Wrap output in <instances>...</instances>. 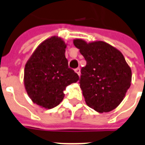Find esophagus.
<instances>
[{
  "mask_svg": "<svg viewBox=\"0 0 145 145\" xmlns=\"http://www.w3.org/2000/svg\"><path fill=\"white\" fill-rule=\"evenodd\" d=\"M74 71H75V72H76V74L79 75V76L80 75V68H77V69H75Z\"/></svg>",
  "mask_w": 145,
  "mask_h": 145,
  "instance_id": "34e87169",
  "label": "esophagus"
}]
</instances>
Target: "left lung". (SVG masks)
Listing matches in <instances>:
<instances>
[{"label":"left lung","instance_id":"8db88e82","mask_svg":"<svg viewBox=\"0 0 145 145\" xmlns=\"http://www.w3.org/2000/svg\"><path fill=\"white\" fill-rule=\"evenodd\" d=\"M74 44L86 61L79 82L86 104L101 113L113 110L131 85V69L123 54L101 41L87 43L77 39Z\"/></svg>","mask_w":145,"mask_h":145}]
</instances>
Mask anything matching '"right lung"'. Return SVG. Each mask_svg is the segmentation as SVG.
<instances>
[{"label": "right lung", "mask_w": 145, "mask_h": 145, "mask_svg": "<svg viewBox=\"0 0 145 145\" xmlns=\"http://www.w3.org/2000/svg\"><path fill=\"white\" fill-rule=\"evenodd\" d=\"M65 48L62 39L53 36L39 44L26 63V91L33 103L46 109L59 105L65 87L79 80L78 74L69 68Z\"/></svg>", "instance_id": "right-lung-1"}]
</instances>
